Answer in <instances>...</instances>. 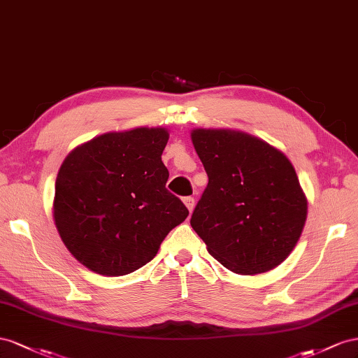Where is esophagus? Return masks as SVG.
Returning a JSON list of instances; mask_svg holds the SVG:
<instances>
[{
	"label": "esophagus",
	"mask_w": 358,
	"mask_h": 358,
	"mask_svg": "<svg viewBox=\"0 0 358 358\" xmlns=\"http://www.w3.org/2000/svg\"><path fill=\"white\" fill-rule=\"evenodd\" d=\"M182 202L186 203V207H187V210L192 213L193 211V208H195V198H192V196H186L185 199H182Z\"/></svg>",
	"instance_id": "1"
}]
</instances>
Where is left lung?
<instances>
[{
	"label": "left lung",
	"instance_id": "left-lung-1",
	"mask_svg": "<svg viewBox=\"0 0 358 358\" xmlns=\"http://www.w3.org/2000/svg\"><path fill=\"white\" fill-rule=\"evenodd\" d=\"M190 136L208 176L190 224L208 253L237 274L278 267L297 244L308 216L289 159L238 130L195 129Z\"/></svg>",
	"mask_w": 358,
	"mask_h": 358
}]
</instances>
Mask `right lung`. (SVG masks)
<instances>
[{
  "instance_id": "add662e5",
  "label": "right lung",
  "mask_w": 358,
  "mask_h": 358,
  "mask_svg": "<svg viewBox=\"0 0 358 358\" xmlns=\"http://www.w3.org/2000/svg\"><path fill=\"white\" fill-rule=\"evenodd\" d=\"M163 127L110 131L76 147L55 181L54 220L69 252L91 271L124 275L156 257L189 216L165 187Z\"/></svg>"
}]
</instances>
